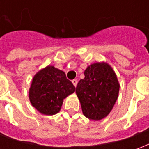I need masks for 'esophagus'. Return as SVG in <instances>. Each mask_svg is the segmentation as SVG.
<instances>
[{"label": "esophagus", "mask_w": 149, "mask_h": 149, "mask_svg": "<svg viewBox=\"0 0 149 149\" xmlns=\"http://www.w3.org/2000/svg\"><path fill=\"white\" fill-rule=\"evenodd\" d=\"M72 84H73V85H74L75 87H77V82H78L77 80V79H74V80H72Z\"/></svg>", "instance_id": "1"}]
</instances>
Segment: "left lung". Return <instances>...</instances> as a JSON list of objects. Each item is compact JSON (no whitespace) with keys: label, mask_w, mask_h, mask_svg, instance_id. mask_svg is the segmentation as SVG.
Listing matches in <instances>:
<instances>
[{"label":"left lung","mask_w":149,"mask_h":149,"mask_svg":"<svg viewBox=\"0 0 149 149\" xmlns=\"http://www.w3.org/2000/svg\"><path fill=\"white\" fill-rule=\"evenodd\" d=\"M120 84L112 68L105 63H96L84 71V78L76 88L86 117L99 120L109 115L117 100Z\"/></svg>","instance_id":"obj_1"}]
</instances>
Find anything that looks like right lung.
Returning <instances> with one entry per match:
<instances>
[{
    "mask_svg": "<svg viewBox=\"0 0 149 149\" xmlns=\"http://www.w3.org/2000/svg\"><path fill=\"white\" fill-rule=\"evenodd\" d=\"M75 90L76 88L64 72L48 66L38 72L33 79L29 100L40 113L54 115L61 109L63 100Z\"/></svg>",
    "mask_w": 149,
    "mask_h": 149,
    "instance_id": "obj_1",
    "label": "right lung"
}]
</instances>
